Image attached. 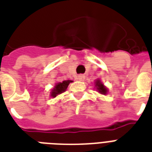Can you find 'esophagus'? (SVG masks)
I'll list each match as a JSON object with an SVG mask.
<instances>
[{
    "mask_svg": "<svg viewBox=\"0 0 152 152\" xmlns=\"http://www.w3.org/2000/svg\"><path fill=\"white\" fill-rule=\"evenodd\" d=\"M84 79H85V76L83 75V74H80V75H79L78 76V80L80 81L84 80Z\"/></svg>",
    "mask_w": 152,
    "mask_h": 152,
    "instance_id": "34e87169",
    "label": "esophagus"
}]
</instances>
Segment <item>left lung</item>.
Listing matches in <instances>:
<instances>
[{"label":"left lung","mask_w":152,"mask_h":152,"mask_svg":"<svg viewBox=\"0 0 152 152\" xmlns=\"http://www.w3.org/2000/svg\"><path fill=\"white\" fill-rule=\"evenodd\" d=\"M95 87L97 88L98 91L101 93V94H102V95H106V93H107V89H106V88L101 83V81L99 80H97L96 82H95Z\"/></svg>","instance_id":"8db88e82"}]
</instances>
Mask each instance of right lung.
<instances>
[{
    "mask_svg": "<svg viewBox=\"0 0 152 152\" xmlns=\"http://www.w3.org/2000/svg\"><path fill=\"white\" fill-rule=\"evenodd\" d=\"M71 82L72 80H64L62 83H57V85L55 86L53 90H52V91H51V96L56 97L57 95H60L62 92H64L68 88L69 83H71Z\"/></svg>",
    "mask_w": 152,
    "mask_h": 152,
    "instance_id": "add662e5",
    "label": "right lung"
}]
</instances>
